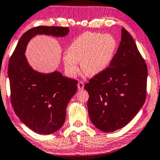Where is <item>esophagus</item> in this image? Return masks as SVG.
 I'll return each mask as SVG.
<instances>
[{
    "label": "esophagus",
    "instance_id": "1",
    "mask_svg": "<svg viewBox=\"0 0 160 160\" xmlns=\"http://www.w3.org/2000/svg\"><path fill=\"white\" fill-rule=\"evenodd\" d=\"M78 88L79 91L80 90H82L84 88V82H82V81H80L78 84Z\"/></svg>",
    "mask_w": 160,
    "mask_h": 160
}]
</instances>
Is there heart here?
<instances>
[{"instance_id": "1", "label": "heart", "mask_w": 160, "mask_h": 160, "mask_svg": "<svg viewBox=\"0 0 160 160\" xmlns=\"http://www.w3.org/2000/svg\"><path fill=\"white\" fill-rule=\"evenodd\" d=\"M118 47L113 35L97 32H85L75 38L69 45L63 63L67 73L75 77L79 71L88 76H95L105 71L112 62Z\"/></svg>"}]
</instances>
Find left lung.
<instances>
[{
	"mask_svg": "<svg viewBox=\"0 0 160 160\" xmlns=\"http://www.w3.org/2000/svg\"><path fill=\"white\" fill-rule=\"evenodd\" d=\"M121 42L109 67L85 85L91 122L103 132L128 125L145 102L147 67L133 38L122 28Z\"/></svg>",
	"mask_w": 160,
	"mask_h": 160,
	"instance_id": "obj_1",
	"label": "left lung"
}]
</instances>
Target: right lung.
<instances>
[{
    "mask_svg": "<svg viewBox=\"0 0 160 160\" xmlns=\"http://www.w3.org/2000/svg\"><path fill=\"white\" fill-rule=\"evenodd\" d=\"M64 27L39 26L22 35L8 63L11 102L20 120L38 134L53 133L62 128L67 104L77 91L78 81L58 71L40 73L33 69L24 55L28 42L37 35L64 37Z\"/></svg>",
    "mask_w": 160,
    "mask_h": 160,
    "instance_id": "right-lung-1",
    "label": "right lung"
}]
</instances>
